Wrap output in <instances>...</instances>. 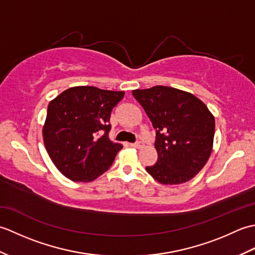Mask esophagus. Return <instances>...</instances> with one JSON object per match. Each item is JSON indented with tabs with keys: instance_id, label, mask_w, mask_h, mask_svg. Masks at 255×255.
<instances>
[{
	"instance_id": "obj_1",
	"label": "esophagus",
	"mask_w": 255,
	"mask_h": 255,
	"mask_svg": "<svg viewBox=\"0 0 255 255\" xmlns=\"http://www.w3.org/2000/svg\"><path fill=\"white\" fill-rule=\"evenodd\" d=\"M132 148H136V149H140V148H142V143L141 142H136V143H131L130 144Z\"/></svg>"
}]
</instances>
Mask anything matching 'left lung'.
Here are the masks:
<instances>
[{
  "label": "left lung",
  "mask_w": 255,
  "mask_h": 255,
  "mask_svg": "<svg viewBox=\"0 0 255 255\" xmlns=\"http://www.w3.org/2000/svg\"><path fill=\"white\" fill-rule=\"evenodd\" d=\"M155 129L158 161L145 170L164 185L185 183L207 163L213 150L215 117L188 92L170 86L133 90Z\"/></svg>",
  "instance_id": "1"
}]
</instances>
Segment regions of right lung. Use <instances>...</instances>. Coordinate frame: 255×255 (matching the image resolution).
I'll list each match as a JSON object with an SVG mask.
<instances>
[{"mask_svg": "<svg viewBox=\"0 0 255 255\" xmlns=\"http://www.w3.org/2000/svg\"><path fill=\"white\" fill-rule=\"evenodd\" d=\"M125 92L74 86L48 105L42 137L48 154L74 182H92L106 172L122 144L108 138L111 113Z\"/></svg>", "mask_w": 255, "mask_h": 255, "instance_id": "obj_1", "label": "right lung"}]
</instances>
